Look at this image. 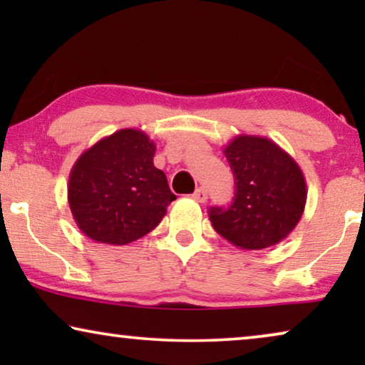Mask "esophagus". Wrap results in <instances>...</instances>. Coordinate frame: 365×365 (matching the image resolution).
Returning a JSON list of instances; mask_svg holds the SVG:
<instances>
[{"instance_id": "obj_1", "label": "esophagus", "mask_w": 365, "mask_h": 365, "mask_svg": "<svg viewBox=\"0 0 365 365\" xmlns=\"http://www.w3.org/2000/svg\"><path fill=\"white\" fill-rule=\"evenodd\" d=\"M192 199H194V201H197V202H206L207 201V191L204 187L196 189V191H194V194H192Z\"/></svg>"}]
</instances>
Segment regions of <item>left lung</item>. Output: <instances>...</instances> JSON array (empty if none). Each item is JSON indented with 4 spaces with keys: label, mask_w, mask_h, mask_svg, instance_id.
<instances>
[{
    "label": "left lung",
    "mask_w": 365,
    "mask_h": 365,
    "mask_svg": "<svg viewBox=\"0 0 365 365\" xmlns=\"http://www.w3.org/2000/svg\"><path fill=\"white\" fill-rule=\"evenodd\" d=\"M224 156L236 191L227 209H209L212 227L232 246L247 251L284 241L306 207L307 186L299 164L271 139L251 134L234 138Z\"/></svg>",
    "instance_id": "obj_1"
}]
</instances>
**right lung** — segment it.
Wrapping results in <instances>:
<instances>
[{
  "label": "right lung",
  "mask_w": 365,
  "mask_h": 365,
  "mask_svg": "<svg viewBox=\"0 0 365 365\" xmlns=\"http://www.w3.org/2000/svg\"><path fill=\"white\" fill-rule=\"evenodd\" d=\"M156 144L141 129L99 139L69 173L68 202L79 231L93 241L124 246L146 236L176 196L154 166Z\"/></svg>",
  "instance_id": "obj_1"
}]
</instances>
